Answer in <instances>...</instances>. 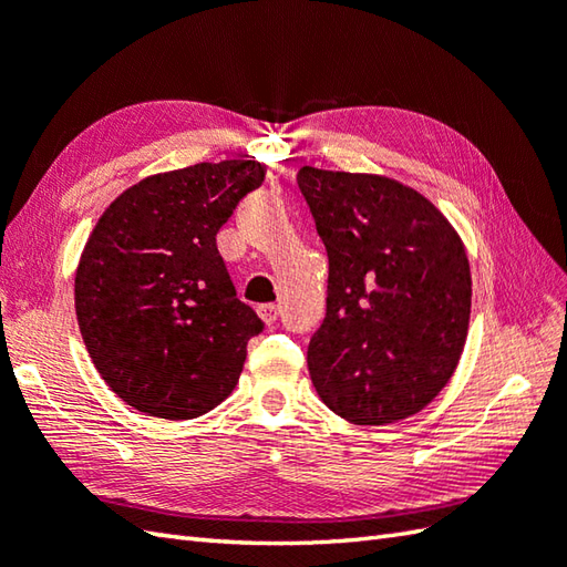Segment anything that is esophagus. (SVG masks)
<instances>
[{
  "instance_id": "1",
  "label": "esophagus",
  "mask_w": 567,
  "mask_h": 567,
  "mask_svg": "<svg viewBox=\"0 0 567 567\" xmlns=\"http://www.w3.org/2000/svg\"><path fill=\"white\" fill-rule=\"evenodd\" d=\"M258 317H260L265 323H275L277 317H280V307H277V305H260V307H258Z\"/></svg>"
}]
</instances>
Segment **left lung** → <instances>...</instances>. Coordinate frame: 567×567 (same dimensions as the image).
Masks as SVG:
<instances>
[{
	"instance_id": "left-lung-1",
	"label": "left lung",
	"mask_w": 567,
	"mask_h": 567,
	"mask_svg": "<svg viewBox=\"0 0 567 567\" xmlns=\"http://www.w3.org/2000/svg\"><path fill=\"white\" fill-rule=\"evenodd\" d=\"M299 189L329 252L311 382L333 414L384 426L419 414L463 355L473 280L461 236L392 177L305 165Z\"/></svg>"
}]
</instances>
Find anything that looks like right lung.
<instances>
[{
    "label": "right lung",
    "mask_w": 567,
    "mask_h": 567,
    "mask_svg": "<svg viewBox=\"0 0 567 567\" xmlns=\"http://www.w3.org/2000/svg\"><path fill=\"white\" fill-rule=\"evenodd\" d=\"M262 179L258 161L179 167L131 185L94 224L75 272L78 327L128 406L185 421L234 392L262 321L236 297L216 234Z\"/></svg>",
    "instance_id": "obj_1"
}]
</instances>
